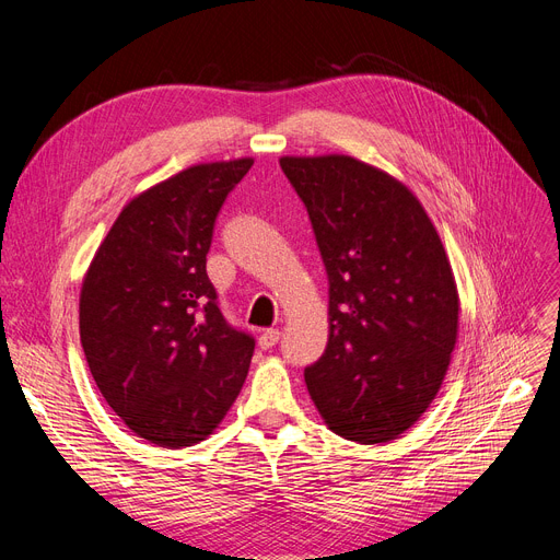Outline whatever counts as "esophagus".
Instances as JSON below:
<instances>
[{
    "mask_svg": "<svg viewBox=\"0 0 560 560\" xmlns=\"http://www.w3.org/2000/svg\"><path fill=\"white\" fill-rule=\"evenodd\" d=\"M279 340H281V331H279V329H265V331L258 336L260 349H272Z\"/></svg>",
    "mask_w": 560,
    "mask_h": 560,
    "instance_id": "obj_1",
    "label": "esophagus"
}]
</instances>
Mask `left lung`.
<instances>
[{
	"mask_svg": "<svg viewBox=\"0 0 560 560\" xmlns=\"http://www.w3.org/2000/svg\"><path fill=\"white\" fill-rule=\"evenodd\" d=\"M329 279L327 349L304 370L331 431L395 440L429 408L458 334V292L438 231L404 184L351 156H283Z\"/></svg>",
	"mask_w": 560,
	"mask_h": 560,
	"instance_id": "obj_1",
	"label": "left lung"
}]
</instances>
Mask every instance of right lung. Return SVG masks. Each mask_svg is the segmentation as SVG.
I'll list each match as a JSON object with an SVG mask.
<instances>
[{
	"instance_id": "1",
	"label": "right lung",
	"mask_w": 560,
	"mask_h": 560,
	"mask_svg": "<svg viewBox=\"0 0 560 560\" xmlns=\"http://www.w3.org/2000/svg\"><path fill=\"white\" fill-rule=\"evenodd\" d=\"M252 165H192L131 199L83 279L88 368L115 413L159 447L199 443L245 384L254 338L224 319L206 254L226 195Z\"/></svg>"
}]
</instances>
